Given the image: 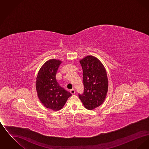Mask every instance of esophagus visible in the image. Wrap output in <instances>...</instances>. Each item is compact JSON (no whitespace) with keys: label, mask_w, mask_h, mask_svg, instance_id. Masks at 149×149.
<instances>
[{"label":"esophagus","mask_w":149,"mask_h":149,"mask_svg":"<svg viewBox=\"0 0 149 149\" xmlns=\"http://www.w3.org/2000/svg\"><path fill=\"white\" fill-rule=\"evenodd\" d=\"M70 92L72 94H74L75 93V91L74 89H71Z\"/></svg>","instance_id":"1"}]
</instances>
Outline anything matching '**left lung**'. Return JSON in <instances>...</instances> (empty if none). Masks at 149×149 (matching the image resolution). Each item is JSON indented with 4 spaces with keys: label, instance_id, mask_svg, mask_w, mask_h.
I'll list each match as a JSON object with an SVG mask.
<instances>
[{
    "label": "left lung",
    "instance_id": "obj_1",
    "mask_svg": "<svg viewBox=\"0 0 149 149\" xmlns=\"http://www.w3.org/2000/svg\"><path fill=\"white\" fill-rule=\"evenodd\" d=\"M83 69L84 92L79 94L85 108L92 110L103 104L108 91V80L103 64L95 57L87 56L80 60Z\"/></svg>",
    "mask_w": 149,
    "mask_h": 149
}]
</instances>
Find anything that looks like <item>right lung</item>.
<instances>
[{"label": "right lung", "instance_id": "right-lung-1", "mask_svg": "<svg viewBox=\"0 0 149 149\" xmlns=\"http://www.w3.org/2000/svg\"><path fill=\"white\" fill-rule=\"evenodd\" d=\"M61 61L50 59L43 65L36 78V88L38 97L45 107L53 111L60 110L71 93L57 82L56 75Z\"/></svg>", "mask_w": 149, "mask_h": 149}]
</instances>
